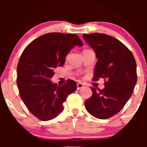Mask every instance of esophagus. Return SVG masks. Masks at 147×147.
I'll list each match as a JSON object with an SVG mask.
<instances>
[{
    "label": "esophagus",
    "mask_w": 147,
    "mask_h": 147,
    "mask_svg": "<svg viewBox=\"0 0 147 147\" xmlns=\"http://www.w3.org/2000/svg\"><path fill=\"white\" fill-rule=\"evenodd\" d=\"M84 86V84L82 83H78L77 84V88L79 90L80 88H83Z\"/></svg>",
    "instance_id": "34e87169"
}]
</instances>
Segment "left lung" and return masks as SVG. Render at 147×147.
Returning a JSON list of instances; mask_svg holds the SVG:
<instances>
[{
    "label": "left lung",
    "instance_id": "1",
    "mask_svg": "<svg viewBox=\"0 0 147 147\" xmlns=\"http://www.w3.org/2000/svg\"><path fill=\"white\" fill-rule=\"evenodd\" d=\"M83 38L94 50L97 58L92 80L104 79V89L97 91L85 101L91 115L109 119L123 109L131 97L137 82L136 62L132 52L114 37L101 33L84 34Z\"/></svg>",
    "mask_w": 147,
    "mask_h": 147
}]
</instances>
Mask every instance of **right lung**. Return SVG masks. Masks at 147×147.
<instances>
[{"mask_svg": "<svg viewBox=\"0 0 147 147\" xmlns=\"http://www.w3.org/2000/svg\"><path fill=\"white\" fill-rule=\"evenodd\" d=\"M75 45L83 43L75 34H45L32 41L20 57L16 79L20 96L28 111L40 120L56 117L63 111L68 95L77 90L75 81L68 79L61 86L50 81Z\"/></svg>", "mask_w": 147, "mask_h": 147, "instance_id": "1", "label": "right lung"}]
</instances>
